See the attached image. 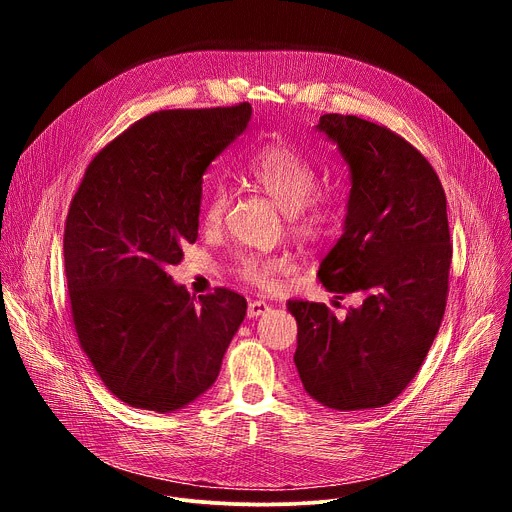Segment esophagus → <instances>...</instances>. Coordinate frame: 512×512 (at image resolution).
Listing matches in <instances>:
<instances>
[{"label": "esophagus", "instance_id": "obj_1", "mask_svg": "<svg viewBox=\"0 0 512 512\" xmlns=\"http://www.w3.org/2000/svg\"><path fill=\"white\" fill-rule=\"evenodd\" d=\"M267 310H269V304H267V302H263V300H253V302H249L247 316H249V318H257V316L265 314Z\"/></svg>", "mask_w": 512, "mask_h": 512}]
</instances>
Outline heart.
<instances>
[{"label":"heart","instance_id":"obj_1","mask_svg":"<svg viewBox=\"0 0 512 512\" xmlns=\"http://www.w3.org/2000/svg\"><path fill=\"white\" fill-rule=\"evenodd\" d=\"M249 184L265 192L279 204L289 225L300 239L322 241L330 237L342 218L340 198L316 188L320 180L318 166L312 158L300 152L287 141H271L255 150L243 168ZM231 204V192L223 184H210L204 188L200 223L204 229H218L225 223ZM235 273L255 285L257 289H275L281 279L291 271V261L281 255L243 253L235 261Z\"/></svg>","mask_w":512,"mask_h":512}]
</instances>
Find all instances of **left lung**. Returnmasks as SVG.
<instances>
[{"label":"left lung","mask_w":512,"mask_h":512,"mask_svg":"<svg viewBox=\"0 0 512 512\" xmlns=\"http://www.w3.org/2000/svg\"><path fill=\"white\" fill-rule=\"evenodd\" d=\"M350 166L344 235L320 265L328 291L362 296L336 318L289 300L304 389L338 409H375L413 381L440 330L452 263L446 192L431 164L385 125L326 113L316 125Z\"/></svg>","instance_id":"left-lung-1"}]
</instances>
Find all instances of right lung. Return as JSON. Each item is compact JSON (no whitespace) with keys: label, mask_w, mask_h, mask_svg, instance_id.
<instances>
[{"label":"right lung","mask_w":512,"mask_h":512,"mask_svg":"<svg viewBox=\"0 0 512 512\" xmlns=\"http://www.w3.org/2000/svg\"><path fill=\"white\" fill-rule=\"evenodd\" d=\"M249 119V103L143 117L91 160L70 200L72 324L103 385L131 407L170 413L200 397L247 314L227 287L196 304L166 267L198 239L202 176Z\"/></svg>","instance_id":"right-lung-1"}]
</instances>
